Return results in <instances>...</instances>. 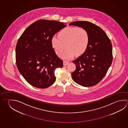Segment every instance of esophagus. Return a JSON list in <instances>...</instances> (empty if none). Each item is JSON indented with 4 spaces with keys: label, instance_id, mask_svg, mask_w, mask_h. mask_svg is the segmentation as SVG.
I'll use <instances>...</instances> for the list:
<instances>
[{
    "label": "esophagus",
    "instance_id": "1",
    "mask_svg": "<svg viewBox=\"0 0 128 128\" xmlns=\"http://www.w3.org/2000/svg\"><path fill=\"white\" fill-rule=\"evenodd\" d=\"M69 63V62L67 61H64L63 62V65L64 66H66Z\"/></svg>",
    "mask_w": 128,
    "mask_h": 128
}]
</instances>
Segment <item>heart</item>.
Here are the masks:
<instances>
[{
	"label": "heart",
	"instance_id": "heart-1",
	"mask_svg": "<svg viewBox=\"0 0 128 128\" xmlns=\"http://www.w3.org/2000/svg\"><path fill=\"white\" fill-rule=\"evenodd\" d=\"M90 34L86 30L78 27H67L59 32L58 37L54 36L51 38V45L57 55L62 58L70 60L76 54L80 56L87 50L90 44Z\"/></svg>",
	"mask_w": 128,
	"mask_h": 128
}]
</instances>
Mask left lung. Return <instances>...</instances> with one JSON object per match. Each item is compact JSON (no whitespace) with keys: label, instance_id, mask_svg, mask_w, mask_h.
Masks as SVG:
<instances>
[{"label":"left lung","instance_id":"obj_1","mask_svg":"<svg viewBox=\"0 0 128 128\" xmlns=\"http://www.w3.org/2000/svg\"><path fill=\"white\" fill-rule=\"evenodd\" d=\"M86 30L90 34L87 50L72 62L76 69L72 73L73 80L84 87L96 85L105 76L113 60L112 47L110 39L103 30L87 21L70 23Z\"/></svg>","mask_w":128,"mask_h":128}]
</instances>
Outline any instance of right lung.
I'll return each mask as SVG.
<instances>
[{
  "label": "right lung",
  "instance_id": "add662e5",
  "mask_svg": "<svg viewBox=\"0 0 128 128\" xmlns=\"http://www.w3.org/2000/svg\"><path fill=\"white\" fill-rule=\"evenodd\" d=\"M66 26L56 20H39L27 27L18 39L16 66L24 78L34 87H50L56 80V69L63 66V61L52 47L51 38Z\"/></svg>",
  "mask_w": 128,
  "mask_h": 128
}]
</instances>
